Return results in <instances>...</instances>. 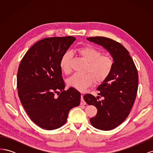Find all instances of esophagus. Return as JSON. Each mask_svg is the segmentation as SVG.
I'll return each mask as SVG.
<instances>
[{
	"label": "esophagus",
	"mask_w": 153,
	"mask_h": 153,
	"mask_svg": "<svg viewBox=\"0 0 153 153\" xmlns=\"http://www.w3.org/2000/svg\"><path fill=\"white\" fill-rule=\"evenodd\" d=\"M80 104L81 105H85L86 103L85 100H84V96H83V95L81 96V101H80Z\"/></svg>",
	"instance_id": "34e87169"
}]
</instances>
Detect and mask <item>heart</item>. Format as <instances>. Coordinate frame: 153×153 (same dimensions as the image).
Here are the masks:
<instances>
[{
  "label": "heart",
  "mask_w": 153,
  "mask_h": 153,
  "mask_svg": "<svg viewBox=\"0 0 153 153\" xmlns=\"http://www.w3.org/2000/svg\"><path fill=\"white\" fill-rule=\"evenodd\" d=\"M77 52L87 62L85 74L75 73L67 81L69 87L84 91L89 87L93 81L101 83L107 78L114 67L112 58L106 55H101L100 50L91 47H83L77 49ZM71 53H64L60 61V67L66 74L71 71Z\"/></svg>",
  "instance_id": "1"
}]
</instances>
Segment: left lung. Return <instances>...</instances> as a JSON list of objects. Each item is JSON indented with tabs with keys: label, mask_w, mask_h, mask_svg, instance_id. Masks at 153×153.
Returning a JSON list of instances; mask_svg holds the SVG:
<instances>
[{
	"label": "left lung",
	"mask_w": 153,
	"mask_h": 153,
	"mask_svg": "<svg viewBox=\"0 0 153 153\" xmlns=\"http://www.w3.org/2000/svg\"><path fill=\"white\" fill-rule=\"evenodd\" d=\"M87 39L102 46L114 60L110 75L97 88L100 96L96 98L90 94L84 96L88 105L98 109L96 116L90 119L92 126L101 130H111L125 121L135 102L138 82L137 69L128 51L117 41L99 36ZM100 97L104 100H99Z\"/></svg>",
	"instance_id": "1"
}]
</instances>
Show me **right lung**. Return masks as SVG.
I'll list each match as a JSON object with an SVG mask.
<instances>
[{
    "label": "right lung",
    "instance_id": "1",
    "mask_svg": "<svg viewBox=\"0 0 153 153\" xmlns=\"http://www.w3.org/2000/svg\"><path fill=\"white\" fill-rule=\"evenodd\" d=\"M76 38L52 37L41 39L27 51L17 73L18 94L27 114L47 130L65 124L68 113L80 103L73 87L64 90L60 61Z\"/></svg>",
    "mask_w": 153,
    "mask_h": 153
}]
</instances>
